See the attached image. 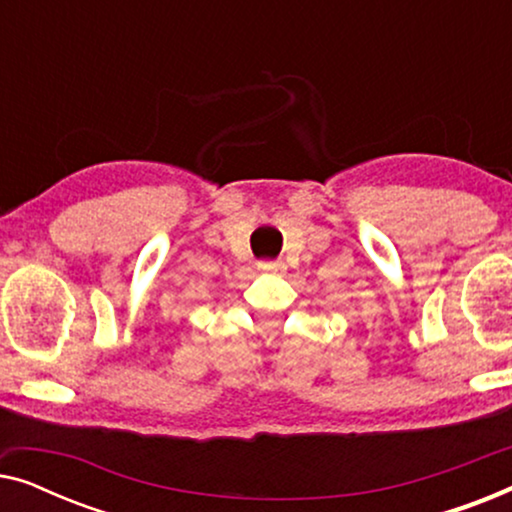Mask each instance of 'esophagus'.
I'll return each instance as SVG.
<instances>
[{"instance_id":"esophagus-1","label":"esophagus","mask_w":512,"mask_h":512,"mask_svg":"<svg viewBox=\"0 0 512 512\" xmlns=\"http://www.w3.org/2000/svg\"><path fill=\"white\" fill-rule=\"evenodd\" d=\"M258 270L270 272V275H277V272L286 270V265L282 261H261V263H258Z\"/></svg>"}]
</instances>
